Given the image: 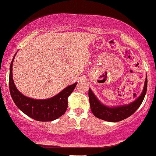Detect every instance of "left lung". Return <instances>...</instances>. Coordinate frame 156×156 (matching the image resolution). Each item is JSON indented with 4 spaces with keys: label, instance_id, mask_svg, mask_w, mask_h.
Listing matches in <instances>:
<instances>
[{
    "label": "left lung",
    "instance_id": "obj_1",
    "mask_svg": "<svg viewBox=\"0 0 156 156\" xmlns=\"http://www.w3.org/2000/svg\"><path fill=\"white\" fill-rule=\"evenodd\" d=\"M147 88V76L146 75L144 88L140 96L128 104L117 105V106H108L102 103L98 99L92 89L89 88V98L91 111L96 117L103 120L112 122L123 120L131 116L139 108L145 97Z\"/></svg>",
    "mask_w": 156,
    "mask_h": 156
}]
</instances>
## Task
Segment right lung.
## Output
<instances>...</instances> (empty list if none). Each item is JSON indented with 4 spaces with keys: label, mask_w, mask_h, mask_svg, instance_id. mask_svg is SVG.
<instances>
[{
    "label": "right lung",
    "mask_w": 156,
    "mask_h": 156,
    "mask_svg": "<svg viewBox=\"0 0 156 156\" xmlns=\"http://www.w3.org/2000/svg\"><path fill=\"white\" fill-rule=\"evenodd\" d=\"M16 53L11 62L9 82L11 96L15 105L21 112L35 120L50 122L58 119L67 111L68 97L75 89L77 82L48 99L37 100L25 96L17 89L12 76V65Z\"/></svg>",
    "instance_id": "1"
}]
</instances>
